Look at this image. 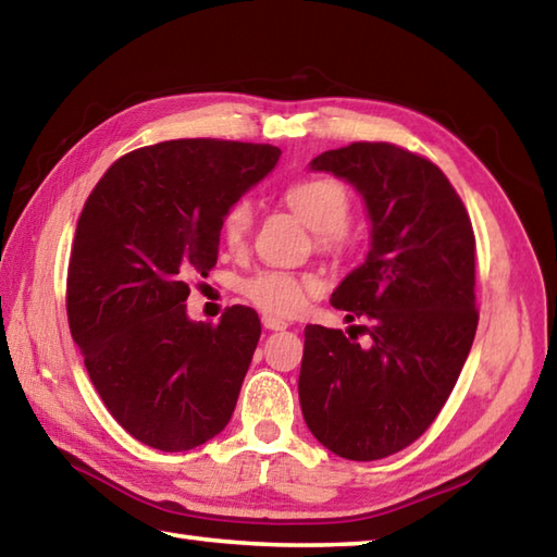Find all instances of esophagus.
Wrapping results in <instances>:
<instances>
[{
    "mask_svg": "<svg viewBox=\"0 0 557 557\" xmlns=\"http://www.w3.org/2000/svg\"><path fill=\"white\" fill-rule=\"evenodd\" d=\"M262 326H265L268 331H285L287 321H282L277 317H270V313H265V317H262Z\"/></svg>",
    "mask_w": 557,
    "mask_h": 557,
    "instance_id": "esophagus-1",
    "label": "esophagus"
}]
</instances>
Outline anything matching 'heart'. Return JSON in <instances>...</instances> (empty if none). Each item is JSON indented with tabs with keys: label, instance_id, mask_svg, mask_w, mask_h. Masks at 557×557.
Masks as SVG:
<instances>
[{
	"label": "heart",
	"instance_id": "b5f03b06",
	"mask_svg": "<svg viewBox=\"0 0 557 557\" xmlns=\"http://www.w3.org/2000/svg\"><path fill=\"white\" fill-rule=\"evenodd\" d=\"M285 201L311 231H317L321 250L338 252L343 248V226L350 219V197L338 180L326 175L301 177L285 189ZM252 219H256V209L246 197L236 199L226 209L221 219V236L231 250L246 246ZM313 289H317V280L287 270H260L244 282V295L270 317L297 313Z\"/></svg>",
	"mask_w": 557,
	"mask_h": 557
}]
</instances>
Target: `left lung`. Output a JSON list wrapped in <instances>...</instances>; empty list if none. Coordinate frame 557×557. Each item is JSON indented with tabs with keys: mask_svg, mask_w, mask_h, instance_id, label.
Segmentation results:
<instances>
[{
	"mask_svg": "<svg viewBox=\"0 0 557 557\" xmlns=\"http://www.w3.org/2000/svg\"><path fill=\"white\" fill-rule=\"evenodd\" d=\"M366 199L370 250L331 305L366 317L370 343L307 326L299 404L321 446L380 460L423 436L448 401L478 331L474 234L458 191L429 158L358 140L311 160Z\"/></svg>",
	"mask_w": 557,
	"mask_h": 557,
	"instance_id": "left-lung-1",
	"label": "left lung"
}]
</instances>
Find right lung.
<instances>
[{
    "label": "right lung",
    "instance_id": "add662e5",
    "mask_svg": "<svg viewBox=\"0 0 557 557\" xmlns=\"http://www.w3.org/2000/svg\"><path fill=\"white\" fill-rule=\"evenodd\" d=\"M268 144L180 138L121 156L87 197L67 265V323L95 389L150 448L226 429L260 338L250 307L189 321V277L216 265L221 219L277 165Z\"/></svg>",
    "mask_w": 557,
    "mask_h": 557
}]
</instances>
